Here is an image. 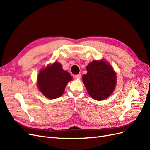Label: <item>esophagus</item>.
<instances>
[{
	"mask_svg": "<svg viewBox=\"0 0 150 150\" xmlns=\"http://www.w3.org/2000/svg\"><path fill=\"white\" fill-rule=\"evenodd\" d=\"M74 77H75V78H76V79H80L81 77V74H78L75 75Z\"/></svg>",
	"mask_w": 150,
	"mask_h": 150,
	"instance_id": "obj_1",
	"label": "esophagus"
}]
</instances>
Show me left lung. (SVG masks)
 Listing matches in <instances>:
<instances>
[{
	"mask_svg": "<svg viewBox=\"0 0 150 150\" xmlns=\"http://www.w3.org/2000/svg\"><path fill=\"white\" fill-rule=\"evenodd\" d=\"M83 80L88 92L95 100L107 98L114 91L116 76L112 67L104 61H93L86 67Z\"/></svg>",
	"mask_w": 150,
	"mask_h": 150,
	"instance_id": "left-lung-1",
	"label": "left lung"
}]
</instances>
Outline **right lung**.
<instances>
[{
    "label": "right lung",
    "instance_id": "right-lung-1",
    "mask_svg": "<svg viewBox=\"0 0 150 150\" xmlns=\"http://www.w3.org/2000/svg\"><path fill=\"white\" fill-rule=\"evenodd\" d=\"M72 79V76L62 69L60 63L54 62L39 72L38 85L46 98L56 99L62 96L66 84Z\"/></svg>",
    "mask_w": 150,
    "mask_h": 150
}]
</instances>
